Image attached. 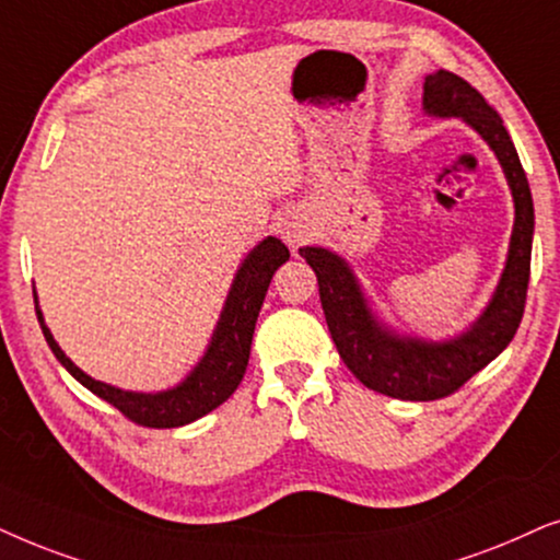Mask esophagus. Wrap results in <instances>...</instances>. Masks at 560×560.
<instances>
[{
	"label": "esophagus",
	"mask_w": 560,
	"mask_h": 560,
	"mask_svg": "<svg viewBox=\"0 0 560 560\" xmlns=\"http://www.w3.org/2000/svg\"><path fill=\"white\" fill-rule=\"evenodd\" d=\"M279 235L284 237L289 245H300V243L307 241L310 228L304 225V220L294 218V214H287V218L279 222Z\"/></svg>",
	"instance_id": "esophagus-1"
}]
</instances>
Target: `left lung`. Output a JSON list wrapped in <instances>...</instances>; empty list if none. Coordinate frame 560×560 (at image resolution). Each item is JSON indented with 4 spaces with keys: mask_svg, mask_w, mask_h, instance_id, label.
Returning <instances> with one entry per match:
<instances>
[{
    "mask_svg": "<svg viewBox=\"0 0 560 560\" xmlns=\"http://www.w3.org/2000/svg\"><path fill=\"white\" fill-rule=\"evenodd\" d=\"M422 89V109L430 117H460L471 125L494 151L510 184L514 199L510 253L487 310L451 340L397 335L371 312L346 258L317 245L300 248V256L317 273L319 302L342 363L369 389L409 401L448 397L510 346L525 312L535 230L530 184L497 109L468 81L443 69L424 77Z\"/></svg>",
    "mask_w": 560,
    "mask_h": 560,
    "instance_id": "left-lung-1",
    "label": "left lung"
}]
</instances>
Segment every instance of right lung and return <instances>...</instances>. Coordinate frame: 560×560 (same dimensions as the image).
<instances>
[{"instance_id":"obj_1","label":"right lung","mask_w":560,"mask_h":560,"mask_svg":"<svg viewBox=\"0 0 560 560\" xmlns=\"http://www.w3.org/2000/svg\"><path fill=\"white\" fill-rule=\"evenodd\" d=\"M287 260L289 248L279 237L271 235L266 241H260L245 256L233 279V287H230L225 307H222V315L205 355L199 358V363L191 369V374L182 384H176L174 389L166 392H122L117 386L96 382V378L84 374L54 340L46 319H43V312L37 307L35 294L37 323H40L43 335H46L48 346L58 361H61V366L77 382L84 384L89 392H94L100 399L109 401L128 420L143 424V428H182V424L199 420V417L212 412L214 407H220L237 389V384L243 382L260 304L266 300L268 284H271L276 268L287 264Z\"/></svg>"}]
</instances>
